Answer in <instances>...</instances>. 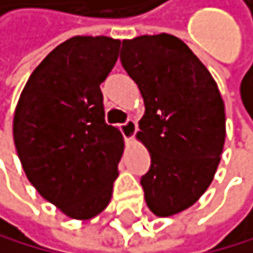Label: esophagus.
Wrapping results in <instances>:
<instances>
[{
  "label": "esophagus",
  "instance_id": "34e87169",
  "mask_svg": "<svg viewBox=\"0 0 253 253\" xmlns=\"http://www.w3.org/2000/svg\"><path fill=\"white\" fill-rule=\"evenodd\" d=\"M136 129H137V125H136V122L133 120V119H128L125 124H122L120 125V131H122V134H124V137H125V141L128 142V141H131L133 139V136H134V133H136Z\"/></svg>",
  "mask_w": 253,
  "mask_h": 253
}]
</instances>
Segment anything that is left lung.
Instances as JSON below:
<instances>
[{
	"mask_svg": "<svg viewBox=\"0 0 253 253\" xmlns=\"http://www.w3.org/2000/svg\"><path fill=\"white\" fill-rule=\"evenodd\" d=\"M120 61L145 105L137 131L152 160L141 178L145 202L156 216H173L214 178L225 142L224 100L207 67L175 36L124 40Z\"/></svg>",
	"mask_w": 253,
	"mask_h": 253,
	"instance_id": "left-lung-1",
	"label": "left lung"
}]
</instances>
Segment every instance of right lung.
<instances>
[{"label": "right lung", "instance_id": "add662e5", "mask_svg": "<svg viewBox=\"0 0 253 253\" xmlns=\"http://www.w3.org/2000/svg\"><path fill=\"white\" fill-rule=\"evenodd\" d=\"M120 40L76 36L31 73L13 114V142L31 184L72 219L105 210L124 153L120 129L105 122L100 84Z\"/></svg>", "mask_w": 253, "mask_h": 253}]
</instances>
